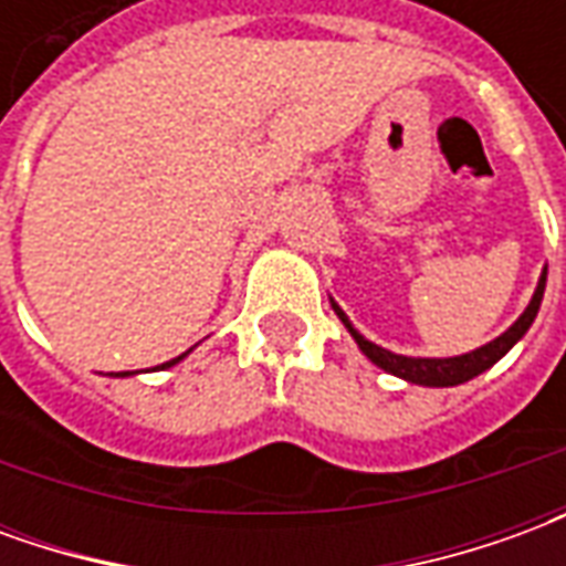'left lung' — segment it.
Masks as SVG:
<instances>
[{
  "label": "left lung",
  "mask_w": 566,
  "mask_h": 566,
  "mask_svg": "<svg viewBox=\"0 0 566 566\" xmlns=\"http://www.w3.org/2000/svg\"><path fill=\"white\" fill-rule=\"evenodd\" d=\"M546 272L548 266H543L539 272V282H536V291L531 296V303L524 308L522 315L515 318L510 331H503L497 339H491V343L479 345L473 352H467V355H454V357H409V355H394L388 348H381V345L369 343L364 333L357 331L355 324L348 321L339 303L331 296V306L336 312V318L343 321L345 331L352 333V339L357 343V348L364 352V355L376 364L385 373H391L397 379L412 381V385H424V388H454V385H463V381L475 379L479 373H485L497 364L500 357L510 352L512 345L522 343V336L531 331V324H534L536 312H539V303H543V294H546Z\"/></svg>",
  "instance_id": "1"
}]
</instances>
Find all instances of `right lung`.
I'll return each instance as SVG.
<instances>
[{"instance_id":"1","label":"right lung","mask_w":566,"mask_h":566,"mask_svg":"<svg viewBox=\"0 0 566 566\" xmlns=\"http://www.w3.org/2000/svg\"><path fill=\"white\" fill-rule=\"evenodd\" d=\"M190 352H193V348H190ZM190 352H185V355L172 357V360H166V364H160V367H154V369H169V367H175V364H178V360H185V357L190 355ZM112 376H115V379H127V376H136V373H112Z\"/></svg>"}]
</instances>
